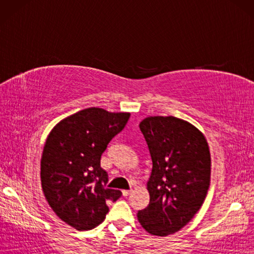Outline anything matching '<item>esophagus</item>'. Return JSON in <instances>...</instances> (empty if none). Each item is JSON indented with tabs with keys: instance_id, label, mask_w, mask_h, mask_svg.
<instances>
[{
	"instance_id": "1",
	"label": "esophagus",
	"mask_w": 254,
	"mask_h": 254,
	"mask_svg": "<svg viewBox=\"0 0 254 254\" xmlns=\"http://www.w3.org/2000/svg\"><path fill=\"white\" fill-rule=\"evenodd\" d=\"M131 192H132V190H123L122 194H123V196H127Z\"/></svg>"
}]
</instances>
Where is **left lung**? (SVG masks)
Instances as JSON below:
<instances>
[{"label":"left lung","mask_w":254,"mask_h":254,"mask_svg":"<svg viewBox=\"0 0 254 254\" xmlns=\"http://www.w3.org/2000/svg\"><path fill=\"white\" fill-rule=\"evenodd\" d=\"M153 169L149 204L137 219L148 234L179 231L201 208L210 182V153L204 134L176 117H147L139 123Z\"/></svg>","instance_id":"left-lung-1"}]
</instances>
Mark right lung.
<instances>
[{"label": "right lung", "instance_id": "right-lung-1", "mask_svg": "<svg viewBox=\"0 0 254 254\" xmlns=\"http://www.w3.org/2000/svg\"><path fill=\"white\" fill-rule=\"evenodd\" d=\"M130 116L87 108L63 119L48 135L40 161L42 191L57 216L71 227H97L109 212L107 202L122 195L106 188L108 175L100 158Z\"/></svg>", "mask_w": 254, "mask_h": 254}]
</instances>
